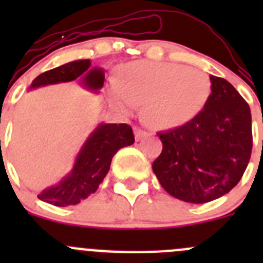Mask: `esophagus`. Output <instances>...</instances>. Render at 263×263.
Here are the masks:
<instances>
[{
	"label": "esophagus",
	"instance_id": "1",
	"mask_svg": "<svg viewBox=\"0 0 263 263\" xmlns=\"http://www.w3.org/2000/svg\"><path fill=\"white\" fill-rule=\"evenodd\" d=\"M134 136H136V141H141V139L147 136V132H145L143 129H139V127H134Z\"/></svg>",
	"mask_w": 263,
	"mask_h": 263
}]
</instances>
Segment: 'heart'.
I'll return each instance as SVG.
<instances>
[{
  "label": "heart",
  "instance_id": "heart-1",
  "mask_svg": "<svg viewBox=\"0 0 263 263\" xmlns=\"http://www.w3.org/2000/svg\"><path fill=\"white\" fill-rule=\"evenodd\" d=\"M211 81L199 68L176 63L137 60L118 71L108 87L109 104L125 115L143 104V117L171 129L196 117L210 97Z\"/></svg>",
  "mask_w": 263,
  "mask_h": 263
}]
</instances>
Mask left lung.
I'll return each instance as SVG.
<instances>
[{
  "label": "left lung",
  "instance_id": "left-lung-1",
  "mask_svg": "<svg viewBox=\"0 0 263 263\" xmlns=\"http://www.w3.org/2000/svg\"><path fill=\"white\" fill-rule=\"evenodd\" d=\"M210 79L203 110L187 124L158 133L163 148L153 171L164 191L187 203H208L228 194L252 155L249 105L229 81Z\"/></svg>",
  "mask_w": 263,
  "mask_h": 263
}]
</instances>
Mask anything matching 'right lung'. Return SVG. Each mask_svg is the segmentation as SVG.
<instances>
[{
  "instance_id": "right-lung-1",
  "label": "right lung",
  "mask_w": 263,
  "mask_h": 263,
  "mask_svg": "<svg viewBox=\"0 0 263 263\" xmlns=\"http://www.w3.org/2000/svg\"><path fill=\"white\" fill-rule=\"evenodd\" d=\"M90 67L89 59L75 60L46 71L32 80L30 89L79 79L88 90L99 92L104 85L103 68ZM134 134L127 124H100L89 134L72 170L59 183L45 188L38 199L57 206L76 205L97 191L110 168L111 158L122 147L133 145Z\"/></svg>"
}]
</instances>
